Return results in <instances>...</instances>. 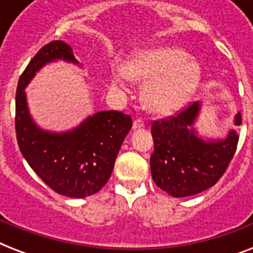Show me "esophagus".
<instances>
[{"instance_id": "obj_1", "label": "esophagus", "mask_w": 253, "mask_h": 253, "mask_svg": "<svg viewBox=\"0 0 253 253\" xmlns=\"http://www.w3.org/2000/svg\"><path fill=\"white\" fill-rule=\"evenodd\" d=\"M143 127H144L143 119H135L134 123H132V128H134V130H139V128H143Z\"/></svg>"}]
</instances>
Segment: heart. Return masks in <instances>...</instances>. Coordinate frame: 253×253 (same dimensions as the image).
I'll return each mask as SVG.
<instances>
[{
	"instance_id": "1",
	"label": "heart",
	"mask_w": 253,
	"mask_h": 253,
	"mask_svg": "<svg viewBox=\"0 0 253 253\" xmlns=\"http://www.w3.org/2000/svg\"><path fill=\"white\" fill-rule=\"evenodd\" d=\"M122 72L131 81H150L143 90V99L150 110L159 114L180 109L201 81L198 63L172 47L138 51L123 64ZM111 83L119 86L121 77L113 76Z\"/></svg>"
}]
</instances>
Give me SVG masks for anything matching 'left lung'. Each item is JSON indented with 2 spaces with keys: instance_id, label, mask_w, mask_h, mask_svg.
Instances as JSON below:
<instances>
[{
  "instance_id": "1",
  "label": "left lung",
  "mask_w": 253,
  "mask_h": 253,
  "mask_svg": "<svg viewBox=\"0 0 253 253\" xmlns=\"http://www.w3.org/2000/svg\"><path fill=\"white\" fill-rule=\"evenodd\" d=\"M201 103L193 102L174 117L155 121L151 132L154 154L151 173L155 184L172 197H189L218 182L234 158L239 134L231 130L224 139L204 140L197 136L194 122ZM235 125H242L238 113Z\"/></svg>"
}]
</instances>
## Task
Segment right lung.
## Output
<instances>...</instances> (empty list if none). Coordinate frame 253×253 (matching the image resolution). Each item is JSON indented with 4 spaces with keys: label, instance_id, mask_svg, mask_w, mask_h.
I'll return each mask as SVG.
<instances>
[{
    "label": "right lung",
    "instance_id": "right-lung-1",
    "mask_svg": "<svg viewBox=\"0 0 253 253\" xmlns=\"http://www.w3.org/2000/svg\"><path fill=\"white\" fill-rule=\"evenodd\" d=\"M56 60L79 64L71 45L53 41L38 51L19 77L15 95L17 142L26 162L52 190L71 198H85L101 190L110 178L132 119L121 111L106 110L87 117L65 132L37 126L27 107L25 87L42 67Z\"/></svg>",
    "mask_w": 253,
    "mask_h": 253
}]
</instances>
